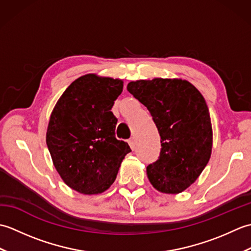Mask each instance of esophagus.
I'll use <instances>...</instances> for the list:
<instances>
[{
  "label": "esophagus",
  "mask_w": 251,
  "mask_h": 251,
  "mask_svg": "<svg viewBox=\"0 0 251 251\" xmlns=\"http://www.w3.org/2000/svg\"><path fill=\"white\" fill-rule=\"evenodd\" d=\"M128 145L131 148V150H134L135 147H136V141H135V138H130L128 140Z\"/></svg>",
  "instance_id": "1"
}]
</instances>
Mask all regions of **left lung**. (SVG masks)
<instances>
[{"mask_svg":"<svg viewBox=\"0 0 251 251\" xmlns=\"http://www.w3.org/2000/svg\"><path fill=\"white\" fill-rule=\"evenodd\" d=\"M127 90L147 106L161 136L156 162L147 167L157 191L178 194L195 182L209 161L212 128L209 110L201 94L180 78L130 82Z\"/></svg>","mask_w":251,"mask_h":251,"instance_id":"left-lung-1","label":"left lung"}]
</instances>
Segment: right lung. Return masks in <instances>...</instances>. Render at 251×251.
<instances>
[{
    "instance_id": "add662e5",
    "label": "right lung",
    "mask_w": 251,
    "mask_h": 251,
    "mask_svg": "<svg viewBox=\"0 0 251 251\" xmlns=\"http://www.w3.org/2000/svg\"><path fill=\"white\" fill-rule=\"evenodd\" d=\"M122 92V79L86 74L71 83L51 112L47 148L61 179L78 193L108 190L131 151L115 138L117 119L111 112Z\"/></svg>"
}]
</instances>
